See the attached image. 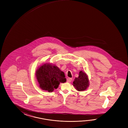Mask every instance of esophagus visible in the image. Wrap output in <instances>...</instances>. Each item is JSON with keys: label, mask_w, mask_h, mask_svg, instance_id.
Here are the masks:
<instances>
[{"label": "esophagus", "mask_w": 128, "mask_h": 128, "mask_svg": "<svg viewBox=\"0 0 128 128\" xmlns=\"http://www.w3.org/2000/svg\"><path fill=\"white\" fill-rule=\"evenodd\" d=\"M72 80V79L71 78H68L67 79V82H71Z\"/></svg>", "instance_id": "34e87169"}]
</instances>
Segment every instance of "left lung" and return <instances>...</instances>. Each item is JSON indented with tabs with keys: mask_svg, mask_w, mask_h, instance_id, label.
<instances>
[{
	"mask_svg": "<svg viewBox=\"0 0 128 128\" xmlns=\"http://www.w3.org/2000/svg\"><path fill=\"white\" fill-rule=\"evenodd\" d=\"M89 85L88 77L85 72H79L78 77L76 78L73 82V86L78 91L86 90Z\"/></svg>",
	"mask_w": 128,
	"mask_h": 128,
	"instance_id": "8db88e82",
	"label": "left lung"
}]
</instances>
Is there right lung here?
Returning a JSON list of instances; mask_svg holds the SVG:
<instances>
[{"label":"right lung","instance_id":"obj_1","mask_svg":"<svg viewBox=\"0 0 128 128\" xmlns=\"http://www.w3.org/2000/svg\"><path fill=\"white\" fill-rule=\"evenodd\" d=\"M36 75L40 88L48 92L57 88L60 82H66L64 72L57 66L50 63L40 66L36 70Z\"/></svg>","mask_w":128,"mask_h":128}]
</instances>
